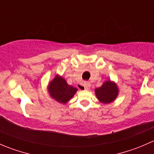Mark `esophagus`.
Listing matches in <instances>:
<instances>
[{
    "instance_id": "34e87169",
    "label": "esophagus",
    "mask_w": 154,
    "mask_h": 154,
    "mask_svg": "<svg viewBox=\"0 0 154 154\" xmlns=\"http://www.w3.org/2000/svg\"><path fill=\"white\" fill-rule=\"evenodd\" d=\"M81 86H83V87H84L85 89H88V88H90V86H91V84H90L88 82H86V83H84L83 84H82Z\"/></svg>"
}]
</instances>
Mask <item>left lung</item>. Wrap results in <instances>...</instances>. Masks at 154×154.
Wrapping results in <instances>:
<instances>
[{"label": "left lung", "mask_w": 154, "mask_h": 154, "mask_svg": "<svg viewBox=\"0 0 154 154\" xmlns=\"http://www.w3.org/2000/svg\"><path fill=\"white\" fill-rule=\"evenodd\" d=\"M94 92L100 103L107 104L116 100L119 95V89L115 82L107 80L103 83L101 86L96 88Z\"/></svg>", "instance_id": "1"}]
</instances>
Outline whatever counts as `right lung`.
<instances>
[{
	"mask_svg": "<svg viewBox=\"0 0 154 154\" xmlns=\"http://www.w3.org/2000/svg\"><path fill=\"white\" fill-rule=\"evenodd\" d=\"M77 88L70 86L62 76L57 74L54 78L49 82L48 91L50 97L58 103L66 104L77 92Z\"/></svg>",
	"mask_w": 154,
	"mask_h": 154,
	"instance_id": "add662e5",
	"label": "right lung"
}]
</instances>
